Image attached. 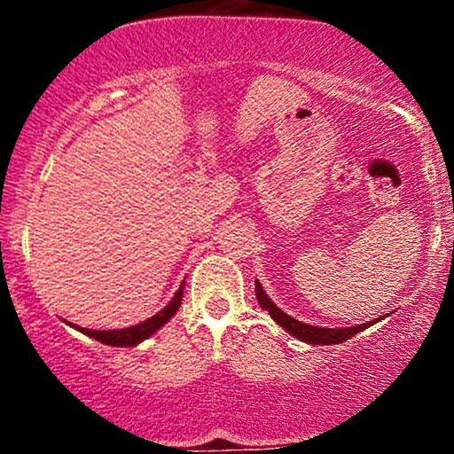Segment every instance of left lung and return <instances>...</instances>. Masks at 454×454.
Returning <instances> with one entry per match:
<instances>
[{
  "label": "left lung",
  "instance_id": "left-lung-1",
  "mask_svg": "<svg viewBox=\"0 0 454 454\" xmlns=\"http://www.w3.org/2000/svg\"><path fill=\"white\" fill-rule=\"evenodd\" d=\"M256 299L262 309L269 311V316L273 317L275 322L281 328H286V331L290 333V335H294L296 340L305 341V343H311V346H331V343H343L346 340H350V337L356 335V333L364 331L367 326L376 325V320L372 322H364V325H358V326H348V328H325V326H311V325H305V322H299L294 320L293 316H288L286 311H281L279 307L273 305V301L269 299L267 293L262 290V286H260V281L256 279Z\"/></svg>",
  "mask_w": 454,
  "mask_h": 454
}]
</instances>
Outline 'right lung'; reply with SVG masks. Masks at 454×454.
Instances as JSON below:
<instances>
[{
  "mask_svg": "<svg viewBox=\"0 0 454 454\" xmlns=\"http://www.w3.org/2000/svg\"><path fill=\"white\" fill-rule=\"evenodd\" d=\"M184 288H185V281L181 284V288L176 290V294L170 299V303L164 307V309L158 311L155 316H151L149 320L140 322L137 326H128V328H117V331H93V328H81L76 325H67L74 326L76 331L85 333L87 337H93L96 341L100 343H106V346H119V348H126V346H137V343L145 341L147 337L153 335L158 328H161L166 325V322L170 320L176 314V309H179L181 305V299H184Z\"/></svg>",
  "mask_w": 454,
  "mask_h": 454,
  "instance_id": "1",
  "label": "right lung"
}]
</instances>
